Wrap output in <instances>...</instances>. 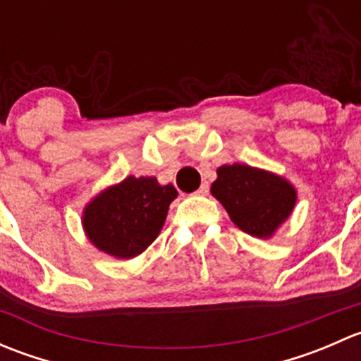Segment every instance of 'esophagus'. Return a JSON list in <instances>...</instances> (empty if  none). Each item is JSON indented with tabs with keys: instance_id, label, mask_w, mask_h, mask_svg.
I'll use <instances>...</instances> for the list:
<instances>
[{
	"instance_id": "34e87169",
	"label": "esophagus",
	"mask_w": 361,
	"mask_h": 361,
	"mask_svg": "<svg viewBox=\"0 0 361 361\" xmlns=\"http://www.w3.org/2000/svg\"><path fill=\"white\" fill-rule=\"evenodd\" d=\"M207 192H209V185L202 183L201 187H199V190L195 192V194H197V195H207Z\"/></svg>"
}]
</instances>
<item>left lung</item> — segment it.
Masks as SVG:
<instances>
[{"label": "left lung", "instance_id": "left-lung-1", "mask_svg": "<svg viewBox=\"0 0 361 361\" xmlns=\"http://www.w3.org/2000/svg\"><path fill=\"white\" fill-rule=\"evenodd\" d=\"M211 195L235 227L258 239H271L297 202V190L286 178L238 162L218 167Z\"/></svg>", "mask_w": 361, "mask_h": 361}]
</instances>
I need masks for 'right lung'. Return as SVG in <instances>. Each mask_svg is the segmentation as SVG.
Masks as SVG:
<instances>
[{
    "label": "right lung",
    "mask_w": 361,
    "mask_h": 361,
    "mask_svg": "<svg viewBox=\"0 0 361 361\" xmlns=\"http://www.w3.org/2000/svg\"><path fill=\"white\" fill-rule=\"evenodd\" d=\"M178 197L173 185L154 176H127L90 199L82 213L87 239L110 257L129 260L157 239L169 204Z\"/></svg>",
    "instance_id": "obj_1"
}]
</instances>
